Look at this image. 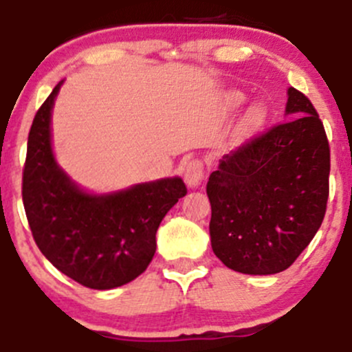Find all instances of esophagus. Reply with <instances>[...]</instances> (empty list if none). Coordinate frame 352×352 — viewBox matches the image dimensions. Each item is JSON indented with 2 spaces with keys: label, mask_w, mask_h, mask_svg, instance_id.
<instances>
[{
  "label": "esophagus",
  "mask_w": 352,
  "mask_h": 352,
  "mask_svg": "<svg viewBox=\"0 0 352 352\" xmlns=\"http://www.w3.org/2000/svg\"><path fill=\"white\" fill-rule=\"evenodd\" d=\"M204 179V162L195 159L190 160L185 167V183L190 188H197Z\"/></svg>",
  "instance_id": "34e87169"
}]
</instances>
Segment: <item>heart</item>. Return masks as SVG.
<instances>
[{
	"label": "heart",
	"instance_id": "heart-1",
	"mask_svg": "<svg viewBox=\"0 0 352 352\" xmlns=\"http://www.w3.org/2000/svg\"><path fill=\"white\" fill-rule=\"evenodd\" d=\"M243 100H245V96H243L242 93H232V95L228 96V105L239 107L242 105ZM266 119H267L266 107L261 105V103L250 107V109L247 110L245 116H243V119L240 120L239 128H236V140H239V142H245V140L252 138V136L263 128Z\"/></svg>",
	"mask_w": 352,
	"mask_h": 352
}]
</instances>
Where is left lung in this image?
Wrapping results in <instances>:
<instances>
[{
  "label": "left lung",
  "mask_w": 352,
  "mask_h": 352,
  "mask_svg": "<svg viewBox=\"0 0 352 352\" xmlns=\"http://www.w3.org/2000/svg\"><path fill=\"white\" fill-rule=\"evenodd\" d=\"M287 93V120L226 153L207 182L212 250L239 273L292 266L327 210L330 146L323 122L306 95Z\"/></svg>",
  "instance_id": "obj_1"
}]
</instances>
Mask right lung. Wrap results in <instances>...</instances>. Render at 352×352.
<instances>
[{
  "instance_id": "obj_1",
  "label": "right lung",
  "mask_w": 352,
  "mask_h": 352,
  "mask_svg": "<svg viewBox=\"0 0 352 352\" xmlns=\"http://www.w3.org/2000/svg\"><path fill=\"white\" fill-rule=\"evenodd\" d=\"M62 82L45 100L29 131L23 209L36 245L56 270L88 289H116L146 270L160 221L186 195V186L176 176L93 195L70 182L53 155L50 128Z\"/></svg>"
}]
</instances>
